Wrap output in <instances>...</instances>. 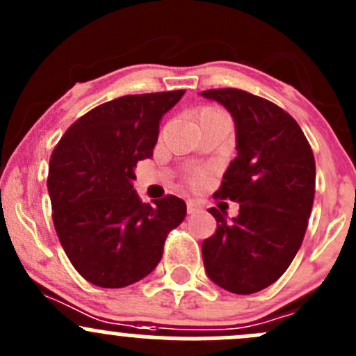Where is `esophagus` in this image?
<instances>
[{
    "instance_id": "esophagus-1",
    "label": "esophagus",
    "mask_w": 356,
    "mask_h": 356,
    "mask_svg": "<svg viewBox=\"0 0 356 356\" xmlns=\"http://www.w3.org/2000/svg\"><path fill=\"white\" fill-rule=\"evenodd\" d=\"M200 203H196L195 200H188V213H195L200 210Z\"/></svg>"
}]
</instances>
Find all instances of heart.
<instances>
[{"label": "heart", "mask_w": 356, "mask_h": 356, "mask_svg": "<svg viewBox=\"0 0 356 356\" xmlns=\"http://www.w3.org/2000/svg\"><path fill=\"white\" fill-rule=\"evenodd\" d=\"M200 181H201V175H195V177H193V182H196V184H198Z\"/></svg>", "instance_id": "heart-1"}]
</instances>
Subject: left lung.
Listing matches in <instances>:
<instances>
[{
  "label": "left lung",
  "mask_w": 356,
  "mask_h": 356,
  "mask_svg": "<svg viewBox=\"0 0 356 356\" xmlns=\"http://www.w3.org/2000/svg\"><path fill=\"white\" fill-rule=\"evenodd\" d=\"M201 96L227 108L236 125L238 156L215 196L239 203V215L210 208L217 231L204 239L203 264L222 289L251 294L268 288L296 257L315 195V158L293 117L241 89Z\"/></svg>",
  "instance_id": "1"
}]
</instances>
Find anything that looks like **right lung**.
<instances>
[{
  "label": "right lung",
  "mask_w": 356,
  "mask_h": 356,
  "mask_svg": "<svg viewBox=\"0 0 356 356\" xmlns=\"http://www.w3.org/2000/svg\"><path fill=\"white\" fill-rule=\"evenodd\" d=\"M184 91L129 95L96 106L68 127L49 160L53 224L75 270L99 288H125L152 274L186 203L146 204L132 181L153 156L160 120Z\"/></svg>",
  "instance_id": "obj_1"
}]
</instances>
